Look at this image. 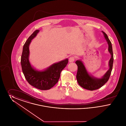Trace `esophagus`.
Returning <instances> with one entry per match:
<instances>
[{"label":"esophagus","instance_id":"1","mask_svg":"<svg viewBox=\"0 0 126 126\" xmlns=\"http://www.w3.org/2000/svg\"><path fill=\"white\" fill-rule=\"evenodd\" d=\"M75 60V57L74 56H71L69 59V61L70 62H73Z\"/></svg>","mask_w":126,"mask_h":126}]
</instances>
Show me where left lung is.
I'll use <instances>...</instances> for the list:
<instances>
[{"mask_svg":"<svg viewBox=\"0 0 126 126\" xmlns=\"http://www.w3.org/2000/svg\"><path fill=\"white\" fill-rule=\"evenodd\" d=\"M103 32L105 39L106 40L109 48L108 50L111 55V58L109 61L110 68L101 78H95L90 76L88 73L83 62L81 60H77L76 62L78 66V70L77 74V79L79 85L85 89L93 91L97 90L102 87L109 80L112 71L113 63V54L111 43L109 40L107 35Z\"/></svg>","mask_w":126,"mask_h":126,"instance_id":"8db88e82","label":"left lung"}]
</instances>
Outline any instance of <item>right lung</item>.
I'll use <instances>...</instances> for the list:
<instances>
[{
    "label": "right lung",
    "mask_w": 126,
    "mask_h": 126,
    "mask_svg": "<svg viewBox=\"0 0 126 126\" xmlns=\"http://www.w3.org/2000/svg\"><path fill=\"white\" fill-rule=\"evenodd\" d=\"M39 31L35 30L24 43L21 64L25 78L29 84L40 90H49L58 83L61 72L67 64L68 60L66 59L55 63L44 71H39L34 69L29 60V45Z\"/></svg>",
    "instance_id": "obj_1"
}]
</instances>
